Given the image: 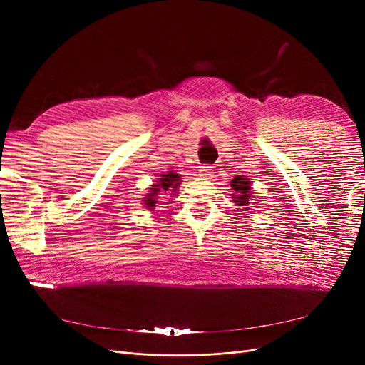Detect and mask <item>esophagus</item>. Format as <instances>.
Instances as JSON below:
<instances>
[{
	"label": "esophagus",
	"instance_id": "esophagus-1",
	"mask_svg": "<svg viewBox=\"0 0 365 365\" xmlns=\"http://www.w3.org/2000/svg\"><path fill=\"white\" fill-rule=\"evenodd\" d=\"M213 170H215L213 165H201V168H200V173L202 176H205V178H210V176L215 173Z\"/></svg>",
	"mask_w": 365,
	"mask_h": 365
}]
</instances>
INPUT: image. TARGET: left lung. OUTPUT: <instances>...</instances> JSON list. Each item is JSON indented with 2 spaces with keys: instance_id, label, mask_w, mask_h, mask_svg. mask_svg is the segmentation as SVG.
Wrapping results in <instances>:
<instances>
[{
  "instance_id": "left-lung-1",
  "label": "left lung",
  "mask_w": 365,
  "mask_h": 365,
  "mask_svg": "<svg viewBox=\"0 0 365 365\" xmlns=\"http://www.w3.org/2000/svg\"><path fill=\"white\" fill-rule=\"evenodd\" d=\"M230 185H231V190L235 192V193H231L233 202L236 205L242 207L240 210H244V212H250L251 197H256L251 193V181L248 178H245L244 175H236L235 178L231 180Z\"/></svg>"
}]
</instances>
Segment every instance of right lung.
Here are the masks:
<instances>
[{"mask_svg":"<svg viewBox=\"0 0 365 365\" xmlns=\"http://www.w3.org/2000/svg\"><path fill=\"white\" fill-rule=\"evenodd\" d=\"M180 184H181V175L175 173V172L163 173L161 178H158L157 184L152 185V189L146 195L143 204L146 205V208H149V210H152V212H153V208H155V204H157V195H158V192H169L170 195H175V192L178 190Z\"/></svg>","mask_w":365,"mask_h":365,"instance_id":"right-lung-1","label":"right lung"}]
</instances>
